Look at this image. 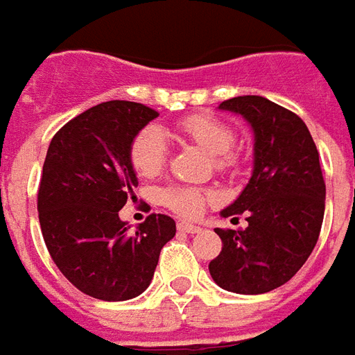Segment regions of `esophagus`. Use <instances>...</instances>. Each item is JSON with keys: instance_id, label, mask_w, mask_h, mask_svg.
I'll use <instances>...</instances> for the list:
<instances>
[{"instance_id": "obj_1", "label": "esophagus", "mask_w": 355, "mask_h": 355, "mask_svg": "<svg viewBox=\"0 0 355 355\" xmlns=\"http://www.w3.org/2000/svg\"><path fill=\"white\" fill-rule=\"evenodd\" d=\"M178 230L186 232V234H198V232H201V226L192 223H178Z\"/></svg>"}]
</instances>
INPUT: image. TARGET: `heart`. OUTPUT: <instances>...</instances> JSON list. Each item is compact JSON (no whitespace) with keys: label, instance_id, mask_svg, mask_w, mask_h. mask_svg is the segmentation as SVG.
I'll use <instances>...</instances> for the list:
<instances>
[{"label":"heart","instance_id":"heart-1","mask_svg":"<svg viewBox=\"0 0 355 355\" xmlns=\"http://www.w3.org/2000/svg\"><path fill=\"white\" fill-rule=\"evenodd\" d=\"M177 131L182 139L207 152L218 171H228L236 165V155L230 152L234 129L223 119L213 114H192L178 121ZM129 159L139 177H155L167 162V142L163 132L157 127L140 129L129 148ZM162 200L178 215L196 216L205 205L207 193L193 186L173 184L163 190Z\"/></svg>","mask_w":355,"mask_h":355}]
</instances>
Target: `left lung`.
<instances>
[{
    "mask_svg": "<svg viewBox=\"0 0 355 355\" xmlns=\"http://www.w3.org/2000/svg\"><path fill=\"white\" fill-rule=\"evenodd\" d=\"M218 110L251 125L253 173L238 200L220 211L236 220L245 215L247 228H216L223 251L209 272L223 289L261 295L289 282L318 243L325 213L320 154L304 121L264 96H236Z\"/></svg>",
    "mask_w": 355,
    "mask_h": 355,
    "instance_id": "8db88e82",
    "label": "left lung"
}]
</instances>
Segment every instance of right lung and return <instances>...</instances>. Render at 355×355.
<instances>
[{"label": "right lung", "instance_id": "obj_1", "mask_svg": "<svg viewBox=\"0 0 355 355\" xmlns=\"http://www.w3.org/2000/svg\"><path fill=\"white\" fill-rule=\"evenodd\" d=\"M155 117L139 102H102L51 140L37 192L40 226L58 270L89 297H139L154 277L162 247L177 234L167 215H150L137 230L119 218L139 186L129 148Z\"/></svg>", "mask_w": 355, "mask_h": 355}]
</instances>
